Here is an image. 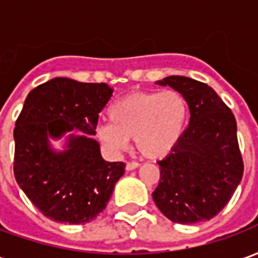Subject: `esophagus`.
I'll return each mask as SVG.
<instances>
[{
    "label": "esophagus",
    "mask_w": 258,
    "mask_h": 258,
    "mask_svg": "<svg viewBox=\"0 0 258 258\" xmlns=\"http://www.w3.org/2000/svg\"><path fill=\"white\" fill-rule=\"evenodd\" d=\"M137 167H140V163L138 162H128L127 163V166H125V168H127V170H135V168Z\"/></svg>",
    "instance_id": "34e87169"
}]
</instances>
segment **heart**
I'll return each instance as SVG.
<instances>
[{"instance_id":"b5f03b06","label":"heart","mask_w":258,"mask_h":258,"mask_svg":"<svg viewBox=\"0 0 258 258\" xmlns=\"http://www.w3.org/2000/svg\"><path fill=\"white\" fill-rule=\"evenodd\" d=\"M188 113V103L177 91L135 92L113 103L110 121L99 124L96 135L114 152L125 149L134 138L144 156L162 159L182 138Z\"/></svg>"}]
</instances>
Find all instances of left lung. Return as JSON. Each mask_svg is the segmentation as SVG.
<instances>
[{
  "label": "left lung",
  "instance_id": "8db88e82",
  "mask_svg": "<svg viewBox=\"0 0 258 258\" xmlns=\"http://www.w3.org/2000/svg\"><path fill=\"white\" fill-rule=\"evenodd\" d=\"M157 84L182 94L190 120L171 153L157 162L160 179L152 196L173 222L207 221L227 206L243 175L236 120L205 83L170 76Z\"/></svg>",
  "mask_w": 258,
  "mask_h": 258
}]
</instances>
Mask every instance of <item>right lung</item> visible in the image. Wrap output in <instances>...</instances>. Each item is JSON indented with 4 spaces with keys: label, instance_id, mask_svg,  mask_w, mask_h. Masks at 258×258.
I'll return each instance as SVG.
<instances>
[{
    "label": "right lung",
    "instance_id": "obj_1",
    "mask_svg": "<svg viewBox=\"0 0 258 258\" xmlns=\"http://www.w3.org/2000/svg\"><path fill=\"white\" fill-rule=\"evenodd\" d=\"M113 90L105 83L56 77L30 91L15 123L14 174L26 196L48 218L85 224L105 210L125 163L105 162L95 135ZM77 129L68 149L53 152L47 137Z\"/></svg>",
    "mask_w": 258,
    "mask_h": 258
}]
</instances>
